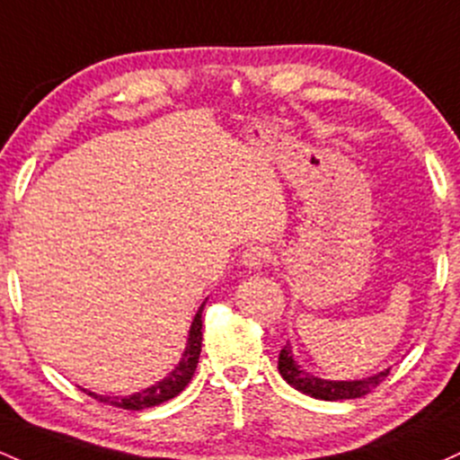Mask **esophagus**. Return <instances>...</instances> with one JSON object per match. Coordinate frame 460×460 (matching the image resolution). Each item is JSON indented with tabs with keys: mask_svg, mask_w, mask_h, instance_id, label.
<instances>
[{
	"mask_svg": "<svg viewBox=\"0 0 460 460\" xmlns=\"http://www.w3.org/2000/svg\"><path fill=\"white\" fill-rule=\"evenodd\" d=\"M269 260H270V251L266 249V246H249V249L242 253V266H246V269L251 270L260 269V266L266 264Z\"/></svg>",
	"mask_w": 460,
	"mask_h": 460,
	"instance_id": "esophagus-1",
	"label": "esophagus"
}]
</instances>
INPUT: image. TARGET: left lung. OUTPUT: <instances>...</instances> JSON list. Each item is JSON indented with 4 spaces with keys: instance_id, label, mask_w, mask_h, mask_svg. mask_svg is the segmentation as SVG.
Here are the masks:
<instances>
[{
    "instance_id": "8db88e82",
    "label": "left lung",
    "mask_w": 460,
    "mask_h": 460,
    "mask_svg": "<svg viewBox=\"0 0 460 460\" xmlns=\"http://www.w3.org/2000/svg\"><path fill=\"white\" fill-rule=\"evenodd\" d=\"M277 369H279L281 377L290 386H295L296 391L305 393V395L314 397V400H325V402H336V400H356V397L367 395L371 393V388H376L382 380L388 376L385 369L376 376L362 377V380H325V377L314 376V373L305 371L299 362L292 356L290 342H286L284 349L279 351V362H277Z\"/></svg>"
}]
</instances>
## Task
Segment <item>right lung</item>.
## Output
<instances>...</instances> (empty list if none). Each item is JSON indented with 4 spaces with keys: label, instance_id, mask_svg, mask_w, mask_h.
<instances>
[{
    "label": "right lung",
    "instance_id": "1",
    "mask_svg": "<svg viewBox=\"0 0 460 460\" xmlns=\"http://www.w3.org/2000/svg\"><path fill=\"white\" fill-rule=\"evenodd\" d=\"M207 299L200 304L199 312H196L194 321L190 325V334H188V342H185V351L181 356L179 365L174 367L164 380H159L156 385L144 388V391L133 393V395H100V393L89 391V388H83L87 395L93 397V400L102 402V403H111V406L124 408V411H144V408H153L159 406V403L172 400V397L179 395L188 382L194 376L196 365H199V356H200V345H203V310H205Z\"/></svg>",
    "mask_w": 460,
    "mask_h": 460
}]
</instances>
